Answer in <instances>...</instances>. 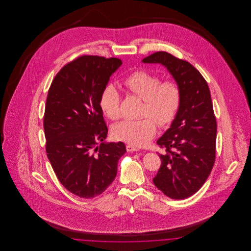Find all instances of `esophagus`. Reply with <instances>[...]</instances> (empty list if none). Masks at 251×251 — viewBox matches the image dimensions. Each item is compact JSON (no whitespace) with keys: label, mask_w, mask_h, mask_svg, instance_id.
Instances as JSON below:
<instances>
[{"label":"esophagus","mask_w":251,"mask_h":251,"mask_svg":"<svg viewBox=\"0 0 251 251\" xmlns=\"http://www.w3.org/2000/svg\"><path fill=\"white\" fill-rule=\"evenodd\" d=\"M126 149H127V151H129V152L139 151H140L137 147H135V146H133V145H127V146H126Z\"/></svg>","instance_id":"esophagus-1"}]
</instances>
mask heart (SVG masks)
Instances as JSON below:
<instances>
[{
	"label": "heart",
	"mask_w": 251,
	"mask_h": 251,
	"mask_svg": "<svg viewBox=\"0 0 251 251\" xmlns=\"http://www.w3.org/2000/svg\"><path fill=\"white\" fill-rule=\"evenodd\" d=\"M126 88L146 101L143 115L140 120H124L113 128V135L117 140L134 146H144L154 136L157 126H167L177 115L180 104L179 85L173 81L162 83L160 77L145 71H136L129 74L123 82ZM100 106L110 120H119L120 95L118 89L107 85L100 98ZM152 117V120L148 117Z\"/></svg>",
	"instance_id": "heart-1"
}]
</instances>
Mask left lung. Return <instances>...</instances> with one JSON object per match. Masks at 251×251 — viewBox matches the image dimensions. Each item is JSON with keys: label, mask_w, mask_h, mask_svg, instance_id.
<instances>
[{"label": "left lung", "mask_w": 251, "mask_h": 251, "mask_svg": "<svg viewBox=\"0 0 251 251\" xmlns=\"http://www.w3.org/2000/svg\"><path fill=\"white\" fill-rule=\"evenodd\" d=\"M164 66L179 85L180 104L169 129L157 140L167 149L153 183L167 197L184 200L208 179L215 159L216 120L207 82L190 63L166 51L142 60Z\"/></svg>", "instance_id": "8db88e82"}]
</instances>
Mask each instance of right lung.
Here are the masks:
<instances>
[{"label":"right lung","instance_id":"obj_1","mask_svg":"<svg viewBox=\"0 0 251 251\" xmlns=\"http://www.w3.org/2000/svg\"><path fill=\"white\" fill-rule=\"evenodd\" d=\"M119 58L84 55L66 65L49 89L44 115L46 152L63 186L92 199L105 191L118 172L122 142H106L100 98Z\"/></svg>","mask_w":251,"mask_h":251}]
</instances>
